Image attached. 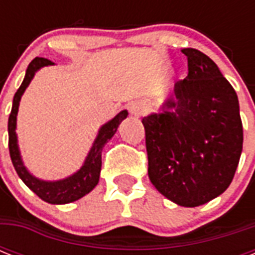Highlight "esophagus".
<instances>
[{"instance_id":"obj_1","label":"esophagus","mask_w":255,"mask_h":255,"mask_svg":"<svg viewBox=\"0 0 255 255\" xmlns=\"http://www.w3.org/2000/svg\"><path fill=\"white\" fill-rule=\"evenodd\" d=\"M128 110L131 112V115L133 116H141L145 112V106L143 103H140V102H132L129 106H128Z\"/></svg>"}]
</instances>
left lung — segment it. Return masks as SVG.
<instances>
[{
    "label": "left lung",
    "mask_w": 255,
    "mask_h": 255,
    "mask_svg": "<svg viewBox=\"0 0 255 255\" xmlns=\"http://www.w3.org/2000/svg\"><path fill=\"white\" fill-rule=\"evenodd\" d=\"M188 77L174 83L161 111L144 116L148 176L174 204L194 208L228 189L244 131L237 94L201 51L182 49Z\"/></svg>",
    "instance_id": "8db88e82"
}]
</instances>
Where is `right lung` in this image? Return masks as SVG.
Listing matches in <instances>:
<instances>
[{
  "label": "right lung",
  "mask_w": 255,
  "mask_h": 255,
  "mask_svg": "<svg viewBox=\"0 0 255 255\" xmlns=\"http://www.w3.org/2000/svg\"><path fill=\"white\" fill-rule=\"evenodd\" d=\"M53 65V62L46 59V58H34L33 61L30 62V65L27 66V70H26L23 82L14 95L13 107H11V112H10L9 122H7V132H9L10 157H11V163H13L19 178L25 182V185L29 189L33 190L34 193L37 194L39 198H42L43 201L54 204V205H62V204H70V202L77 201L87 193H90L98 185L100 169H102V149H103L104 144L115 135L119 124L128 116V111L127 110L120 111L114 119H111L100 127L99 132H98V135L92 143L91 149L86 156L85 163L81 167V169H78L75 173H73L69 177L62 178V180H57V181H47V180L35 177L25 167L23 160L21 157L19 147H18V137L17 132H15L18 107H19V102H21L23 92L30 85V82L33 81L35 73L38 70H41L42 67Z\"/></svg>",
  "instance_id": "right-lung-1"
}]
</instances>
